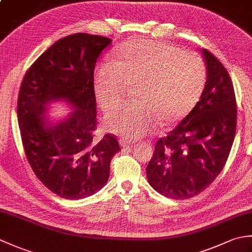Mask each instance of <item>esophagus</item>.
<instances>
[{"label": "esophagus", "instance_id": "1", "mask_svg": "<svg viewBox=\"0 0 252 252\" xmlns=\"http://www.w3.org/2000/svg\"><path fill=\"white\" fill-rule=\"evenodd\" d=\"M119 143H120V145H121L122 147H129V146H132L133 144H134L135 142H134V141H132V140H130V138L121 137L120 140H119Z\"/></svg>", "mask_w": 252, "mask_h": 252}]
</instances>
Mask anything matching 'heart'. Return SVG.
<instances>
[{
    "mask_svg": "<svg viewBox=\"0 0 252 252\" xmlns=\"http://www.w3.org/2000/svg\"><path fill=\"white\" fill-rule=\"evenodd\" d=\"M207 79L203 58L194 51L152 40H130L115 55L95 68L96 98L105 110L125 96L134 84L136 101L108 111L104 126L126 138L151 132L156 121L169 125L189 112L199 98Z\"/></svg>",
    "mask_w": 252,
    "mask_h": 252,
    "instance_id": "b5f03b06",
    "label": "heart"
}]
</instances>
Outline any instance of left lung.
Returning <instances> with one entry per match:
<instances>
[{"mask_svg": "<svg viewBox=\"0 0 252 252\" xmlns=\"http://www.w3.org/2000/svg\"><path fill=\"white\" fill-rule=\"evenodd\" d=\"M207 81L200 99L168 136L159 138L146 167L148 183L182 200L200 194L226 163L236 133L237 108L226 68L202 50Z\"/></svg>", "mask_w": 252, "mask_h": 252, "instance_id": "1", "label": "left lung"}]
</instances>
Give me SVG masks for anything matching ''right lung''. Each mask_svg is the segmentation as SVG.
I'll list each match as a JSON object with an SVG mask.
<instances>
[{
	"mask_svg": "<svg viewBox=\"0 0 252 252\" xmlns=\"http://www.w3.org/2000/svg\"><path fill=\"white\" fill-rule=\"evenodd\" d=\"M109 37L74 33L56 41L27 70L20 85L17 117L31 169L51 191L82 199L106 185L110 161L120 151L114 134L95 140L97 127L94 68ZM63 99L74 110L49 125L47 105Z\"/></svg>",
	"mask_w": 252,
	"mask_h": 252,
	"instance_id": "1",
	"label": "right lung"
}]
</instances>
